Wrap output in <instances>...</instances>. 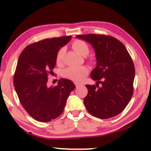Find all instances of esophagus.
<instances>
[{
    "instance_id": "esophagus-1",
    "label": "esophagus",
    "mask_w": 151,
    "mask_h": 151,
    "mask_svg": "<svg viewBox=\"0 0 151 151\" xmlns=\"http://www.w3.org/2000/svg\"><path fill=\"white\" fill-rule=\"evenodd\" d=\"M75 85H76V88L80 87V86H83V85H81V84H79V83H75Z\"/></svg>"
}]
</instances>
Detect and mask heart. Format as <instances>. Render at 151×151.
<instances>
[{
    "label": "heart",
    "mask_w": 151,
    "mask_h": 151,
    "mask_svg": "<svg viewBox=\"0 0 151 151\" xmlns=\"http://www.w3.org/2000/svg\"><path fill=\"white\" fill-rule=\"evenodd\" d=\"M72 47L76 52L81 56H86L89 53V47L86 43L81 40H77L73 42ZM65 48L62 47L58 50L56 56L57 63H60L63 60L65 53ZM88 69L85 66H73L65 68L63 70V75L65 78L70 79L75 82L83 81L85 76L88 75Z\"/></svg>",
    "instance_id": "obj_1"
}]
</instances>
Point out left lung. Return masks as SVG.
Segmentation results:
<instances>
[{
    "label": "left lung",
    "mask_w": 151,
    "mask_h": 151,
    "mask_svg": "<svg viewBox=\"0 0 151 151\" xmlns=\"http://www.w3.org/2000/svg\"><path fill=\"white\" fill-rule=\"evenodd\" d=\"M76 38L90 43L96 54V66L91 77L98 84L96 87L86 85V109L100 119L117 115L126 108L133 94L135 70L131 56L124 45L111 36L88 34ZM100 83L102 86L98 88Z\"/></svg>",
    "instance_id": "left-lung-1"
}]
</instances>
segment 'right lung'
<instances>
[{"instance_id": "right-lung-1", "label": "right lung", "mask_w": 151, "mask_h": 151, "mask_svg": "<svg viewBox=\"0 0 151 151\" xmlns=\"http://www.w3.org/2000/svg\"><path fill=\"white\" fill-rule=\"evenodd\" d=\"M71 36L47 39L30 45L22 51L13 83L22 106L38 121L57 118L65 109L68 96L76 86L68 79L58 80L48 86V75L56 65L58 50L70 41Z\"/></svg>"}]
</instances>
